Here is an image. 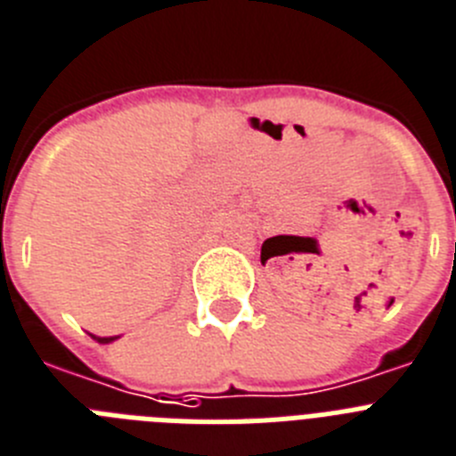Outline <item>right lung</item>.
<instances>
[{"mask_svg": "<svg viewBox=\"0 0 456 456\" xmlns=\"http://www.w3.org/2000/svg\"><path fill=\"white\" fill-rule=\"evenodd\" d=\"M89 337L94 341H99V344H112L115 339H119V337H96V334H89Z\"/></svg>", "mask_w": 456, "mask_h": 456, "instance_id": "1", "label": "right lung"}]
</instances>
